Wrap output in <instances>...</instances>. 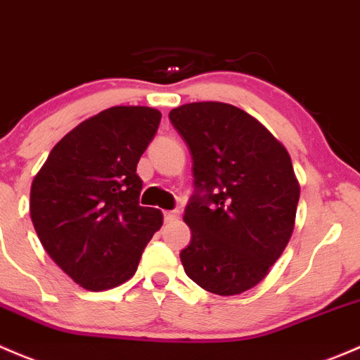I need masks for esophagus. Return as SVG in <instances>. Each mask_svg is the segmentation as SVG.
Listing matches in <instances>:
<instances>
[{
    "instance_id": "esophagus-1",
    "label": "esophagus",
    "mask_w": 360,
    "mask_h": 360,
    "mask_svg": "<svg viewBox=\"0 0 360 360\" xmlns=\"http://www.w3.org/2000/svg\"><path fill=\"white\" fill-rule=\"evenodd\" d=\"M180 217V211L179 210H172V211H165V220L166 221H173Z\"/></svg>"
}]
</instances>
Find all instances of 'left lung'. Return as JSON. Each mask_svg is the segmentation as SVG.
I'll use <instances>...</instances> for the list:
<instances>
[{
	"mask_svg": "<svg viewBox=\"0 0 360 360\" xmlns=\"http://www.w3.org/2000/svg\"><path fill=\"white\" fill-rule=\"evenodd\" d=\"M169 121L192 155L194 194L184 220L185 274L220 296L257 286L295 229L300 185L283 143L253 116L221 102L176 107Z\"/></svg>",
	"mask_w": 360,
	"mask_h": 360,
	"instance_id": "left-lung-1",
	"label": "left lung"
}]
</instances>
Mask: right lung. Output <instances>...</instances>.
Returning a JSON list of instances; mask_svg holds the SVG:
<instances>
[{"label":"right lung","mask_w":360,"mask_h":360,"mask_svg":"<svg viewBox=\"0 0 360 360\" xmlns=\"http://www.w3.org/2000/svg\"><path fill=\"white\" fill-rule=\"evenodd\" d=\"M153 107L117 105L83 121L32 180L31 220L50 258L90 291L126 283L161 211L140 206L136 165L158 131Z\"/></svg>","instance_id":"obj_1"}]
</instances>
